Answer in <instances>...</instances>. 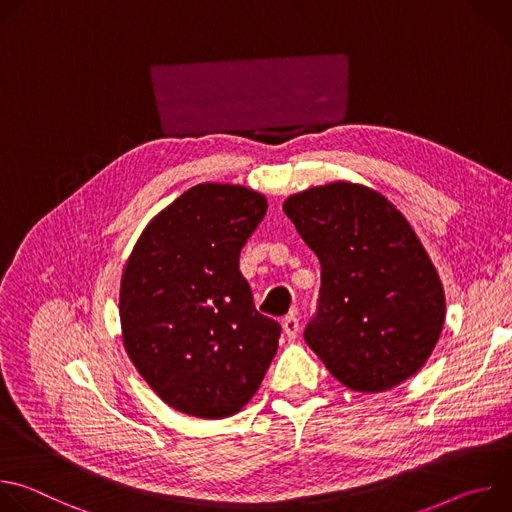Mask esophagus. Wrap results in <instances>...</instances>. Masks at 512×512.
<instances>
[{
	"instance_id": "34e87169",
	"label": "esophagus",
	"mask_w": 512,
	"mask_h": 512,
	"mask_svg": "<svg viewBox=\"0 0 512 512\" xmlns=\"http://www.w3.org/2000/svg\"><path fill=\"white\" fill-rule=\"evenodd\" d=\"M283 332H285V336L287 338H296L298 336V332H300V318H298V314H287L285 318H283Z\"/></svg>"
}]
</instances>
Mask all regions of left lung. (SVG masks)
Returning a JSON list of instances; mask_svg holds the SVG:
<instances>
[{"label":"left lung","instance_id":"obj_1","mask_svg":"<svg viewBox=\"0 0 512 512\" xmlns=\"http://www.w3.org/2000/svg\"><path fill=\"white\" fill-rule=\"evenodd\" d=\"M283 212L320 259L318 308L304 338L332 377L360 393L413 377L440 340L446 296L405 216L350 182L289 196Z\"/></svg>","mask_w":512,"mask_h":512}]
</instances>
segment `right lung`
<instances>
[{"instance_id":"right-lung-1","label":"right lung","mask_w":512,"mask_h":512,"mask_svg":"<svg viewBox=\"0 0 512 512\" xmlns=\"http://www.w3.org/2000/svg\"><path fill=\"white\" fill-rule=\"evenodd\" d=\"M267 212L263 194L198 184L137 239L121 277L123 346L170 407L235 415L257 393L281 326L259 314L239 271L241 249Z\"/></svg>"}]
</instances>
